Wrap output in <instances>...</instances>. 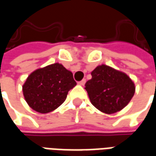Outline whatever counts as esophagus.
<instances>
[{
    "label": "esophagus",
    "instance_id": "1",
    "mask_svg": "<svg viewBox=\"0 0 156 156\" xmlns=\"http://www.w3.org/2000/svg\"><path fill=\"white\" fill-rule=\"evenodd\" d=\"M85 83H86V79H83L82 81L80 82H78V83L79 85H81V86H83V85H84L85 84Z\"/></svg>",
    "mask_w": 156,
    "mask_h": 156
}]
</instances>
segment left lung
<instances>
[{
    "instance_id": "8db88e82",
    "label": "left lung",
    "mask_w": 156,
    "mask_h": 156,
    "mask_svg": "<svg viewBox=\"0 0 156 156\" xmlns=\"http://www.w3.org/2000/svg\"><path fill=\"white\" fill-rule=\"evenodd\" d=\"M91 75L85 89L92 105L103 113L111 115L120 111L133 98L135 86L126 73L102 64Z\"/></svg>"
}]
</instances>
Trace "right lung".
<instances>
[{"instance_id":"right-lung-1","label":"right lung","mask_w":156,"mask_h":156,"mask_svg":"<svg viewBox=\"0 0 156 156\" xmlns=\"http://www.w3.org/2000/svg\"><path fill=\"white\" fill-rule=\"evenodd\" d=\"M76 84L72 72L56 62L32 72L22 86V92L30 108L48 114L65 101L68 91Z\"/></svg>"}]
</instances>
